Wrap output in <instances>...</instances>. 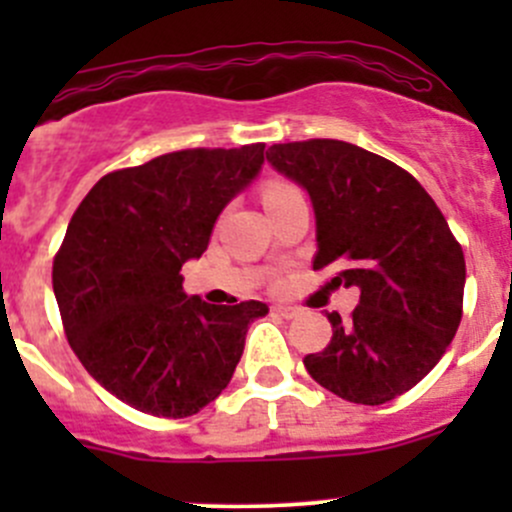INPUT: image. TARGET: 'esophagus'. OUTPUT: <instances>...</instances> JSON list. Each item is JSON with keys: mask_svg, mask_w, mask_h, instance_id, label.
Returning a JSON list of instances; mask_svg holds the SVG:
<instances>
[{"mask_svg": "<svg viewBox=\"0 0 512 512\" xmlns=\"http://www.w3.org/2000/svg\"><path fill=\"white\" fill-rule=\"evenodd\" d=\"M272 312L277 314V317H282V319H294L297 317V309L294 307H282V304H277V307H272Z\"/></svg>", "mask_w": 512, "mask_h": 512, "instance_id": "1", "label": "esophagus"}]
</instances>
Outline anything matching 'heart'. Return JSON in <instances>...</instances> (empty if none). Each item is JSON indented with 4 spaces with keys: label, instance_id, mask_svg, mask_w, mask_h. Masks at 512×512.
<instances>
[{
    "label": "heart",
    "instance_id": "b5f03b06",
    "mask_svg": "<svg viewBox=\"0 0 512 512\" xmlns=\"http://www.w3.org/2000/svg\"><path fill=\"white\" fill-rule=\"evenodd\" d=\"M289 193H294V188H289V185H282V183L270 185V188H267V193H265V200L282 198V195H289Z\"/></svg>",
    "mask_w": 512,
    "mask_h": 512
}]
</instances>
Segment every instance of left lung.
Masks as SVG:
<instances>
[{"mask_svg": "<svg viewBox=\"0 0 512 512\" xmlns=\"http://www.w3.org/2000/svg\"><path fill=\"white\" fill-rule=\"evenodd\" d=\"M267 163L307 190L317 223L314 270L359 289V307L327 312L332 342L304 356L339 399L379 406L416 386L461 324L466 260L431 195L404 168L344 141L277 143Z\"/></svg>", "mask_w": 512, "mask_h": 512, "instance_id": "left-lung-1", "label": "left lung"}]
</instances>
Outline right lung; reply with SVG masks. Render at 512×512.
Returning <instances> with one entry per match:
<instances>
[{"instance_id":"right-lung-1","label":"right lung","mask_w":512,"mask_h":512,"mask_svg":"<svg viewBox=\"0 0 512 512\" xmlns=\"http://www.w3.org/2000/svg\"><path fill=\"white\" fill-rule=\"evenodd\" d=\"M265 143L165 153L103 175L66 227L54 294L66 339L116 399L185 418L218 399L267 304H208L180 267L208 250L220 213L260 175Z\"/></svg>"}]
</instances>
